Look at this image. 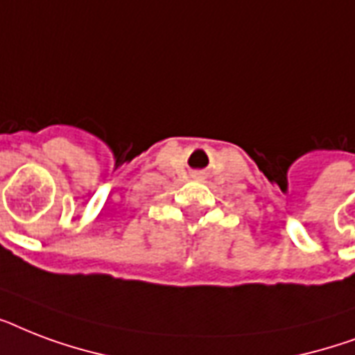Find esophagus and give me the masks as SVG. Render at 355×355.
Masks as SVG:
<instances>
[{
    "label": "esophagus",
    "mask_w": 355,
    "mask_h": 355,
    "mask_svg": "<svg viewBox=\"0 0 355 355\" xmlns=\"http://www.w3.org/2000/svg\"><path fill=\"white\" fill-rule=\"evenodd\" d=\"M197 177H199V173H197Z\"/></svg>",
    "instance_id": "obj_1"
}]
</instances>
